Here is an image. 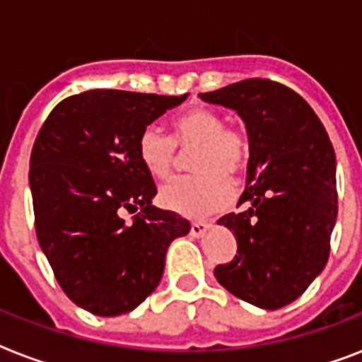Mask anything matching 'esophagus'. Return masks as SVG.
<instances>
[{"label": "esophagus", "instance_id": "34e87169", "mask_svg": "<svg viewBox=\"0 0 362 362\" xmlns=\"http://www.w3.org/2000/svg\"><path fill=\"white\" fill-rule=\"evenodd\" d=\"M209 229H210V223H206V221H195V223H192L189 235H192L193 238H201L204 233L209 231Z\"/></svg>", "mask_w": 362, "mask_h": 362}]
</instances>
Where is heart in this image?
<instances>
[{"label": "heart", "mask_w": 362, "mask_h": 362, "mask_svg": "<svg viewBox=\"0 0 362 362\" xmlns=\"http://www.w3.org/2000/svg\"><path fill=\"white\" fill-rule=\"evenodd\" d=\"M173 136L146 127L136 141V156L148 175L163 180L173 173L176 146L195 148L192 170L195 175L167 182L159 203L186 218H204L220 212L233 201V184L227 175H238L250 158V141L240 127H229L220 112L193 107L170 124Z\"/></svg>", "instance_id": "heart-1"}]
</instances>
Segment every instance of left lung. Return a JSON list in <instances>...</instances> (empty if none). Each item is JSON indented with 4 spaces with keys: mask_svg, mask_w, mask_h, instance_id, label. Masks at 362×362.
<instances>
[{
    "mask_svg": "<svg viewBox=\"0 0 362 362\" xmlns=\"http://www.w3.org/2000/svg\"><path fill=\"white\" fill-rule=\"evenodd\" d=\"M235 110L246 125L250 159L244 212L218 223L237 237V255L218 264L227 291L263 310L293 303L325 269L337 223V158L325 127L298 93L264 78L199 93Z\"/></svg>",
    "mask_w": 362,
    "mask_h": 362,
    "instance_id": "1",
    "label": "left lung"
}]
</instances>
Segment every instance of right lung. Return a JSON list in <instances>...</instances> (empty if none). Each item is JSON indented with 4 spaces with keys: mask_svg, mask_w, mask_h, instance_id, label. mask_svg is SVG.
Wrapping results in <instances>:
<instances>
[{
    "mask_svg": "<svg viewBox=\"0 0 362 362\" xmlns=\"http://www.w3.org/2000/svg\"><path fill=\"white\" fill-rule=\"evenodd\" d=\"M156 93L90 90L54 107L35 139L30 187L39 246L65 295L112 317L158 287L170 242L192 226L153 206L156 184L136 156L148 125L186 101ZM122 208H141L127 226Z\"/></svg>",
    "mask_w": 362,
    "mask_h": 362,
    "instance_id": "right-lung-1",
    "label": "right lung"
}]
</instances>
